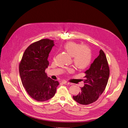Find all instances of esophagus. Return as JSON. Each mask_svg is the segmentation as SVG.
Wrapping results in <instances>:
<instances>
[{
    "label": "esophagus",
    "mask_w": 128,
    "mask_h": 128,
    "mask_svg": "<svg viewBox=\"0 0 128 128\" xmlns=\"http://www.w3.org/2000/svg\"><path fill=\"white\" fill-rule=\"evenodd\" d=\"M62 84H63L65 85H68V84H69L70 83H69V82H67V81H62Z\"/></svg>",
    "instance_id": "esophagus-1"
}]
</instances>
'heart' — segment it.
Returning <instances> with one entry per match:
<instances>
[{
	"label": "heart",
	"mask_w": 128,
	"mask_h": 128,
	"mask_svg": "<svg viewBox=\"0 0 128 128\" xmlns=\"http://www.w3.org/2000/svg\"><path fill=\"white\" fill-rule=\"evenodd\" d=\"M63 47L65 51L72 56L73 62L77 68H85L91 63L92 51L88 46L70 42L66 43ZM73 71L72 68L68 70L70 73L72 72Z\"/></svg>",
	"instance_id": "1"
}]
</instances>
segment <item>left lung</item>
<instances>
[{"mask_svg": "<svg viewBox=\"0 0 128 128\" xmlns=\"http://www.w3.org/2000/svg\"><path fill=\"white\" fill-rule=\"evenodd\" d=\"M84 73V86L81 88V92L73 98L80 104L89 105L96 102L104 92L110 76L108 62L102 49L100 55Z\"/></svg>", "mask_w": 128, "mask_h": 128, "instance_id": "obj_1", "label": "left lung"}]
</instances>
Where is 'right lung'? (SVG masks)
Listing matches in <instances>:
<instances>
[{"instance_id":"add662e5","label":"right lung","mask_w":128,"mask_h":128,"mask_svg":"<svg viewBox=\"0 0 128 128\" xmlns=\"http://www.w3.org/2000/svg\"><path fill=\"white\" fill-rule=\"evenodd\" d=\"M54 40L43 39L34 42L24 52L19 64V72L22 84L26 92L38 102H44L55 95L59 82L47 76L48 57Z\"/></svg>"}]
</instances>
